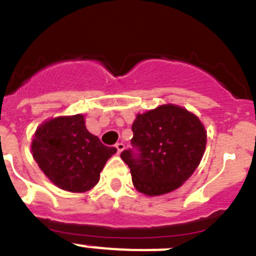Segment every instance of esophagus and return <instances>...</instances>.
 Segmentation results:
<instances>
[{"mask_svg":"<svg viewBox=\"0 0 256 256\" xmlns=\"http://www.w3.org/2000/svg\"><path fill=\"white\" fill-rule=\"evenodd\" d=\"M115 148H116V150H118V154H120L122 151L124 150V148H126V146H124V144H123V142H118V144H115Z\"/></svg>","mask_w":256,"mask_h":256,"instance_id":"esophagus-1","label":"esophagus"}]
</instances>
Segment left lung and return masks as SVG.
<instances>
[{"label":"left lung","mask_w":256,"mask_h":256,"mask_svg":"<svg viewBox=\"0 0 256 256\" xmlns=\"http://www.w3.org/2000/svg\"><path fill=\"white\" fill-rule=\"evenodd\" d=\"M132 148L120 158L132 182L148 196L178 188L200 164L206 132L198 116L176 105H162L140 114L132 126Z\"/></svg>","instance_id":"1"}]
</instances>
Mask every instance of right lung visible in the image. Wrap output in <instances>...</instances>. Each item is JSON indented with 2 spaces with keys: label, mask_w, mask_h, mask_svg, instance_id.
<instances>
[{
  "label": "right lung",
  "mask_w": 256,
  "mask_h": 256,
  "mask_svg": "<svg viewBox=\"0 0 256 256\" xmlns=\"http://www.w3.org/2000/svg\"><path fill=\"white\" fill-rule=\"evenodd\" d=\"M32 152L40 170L61 190L84 192L96 186L115 148L102 144L84 126L83 115L60 116L37 130Z\"/></svg>",
  "instance_id": "add662e5"
}]
</instances>
